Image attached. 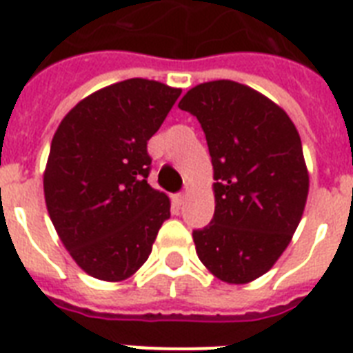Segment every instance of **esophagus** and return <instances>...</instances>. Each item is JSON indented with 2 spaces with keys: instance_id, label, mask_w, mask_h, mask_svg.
Returning <instances> with one entry per match:
<instances>
[{
  "instance_id": "1",
  "label": "esophagus",
  "mask_w": 353,
  "mask_h": 353,
  "mask_svg": "<svg viewBox=\"0 0 353 353\" xmlns=\"http://www.w3.org/2000/svg\"><path fill=\"white\" fill-rule=\"evenodd\" d=\"M185 196H188V188H185V191H180V193L173 194V202L176 205H182L185 202Z\"/></svg>"
}]
</instances>
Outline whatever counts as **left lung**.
Here are the masks:
<instances>
[{
  "instance_id": "obj_1",
  "label": "left lung",
  "mask_w": 353,
  "mask_h": 353,
  "mask_svg": "<svg viewBox=\"0 0 353 353\" xmlns=\"http://www.w3.org/2000/svg\"><path fill=\"white\" fill-rule=\"evenodd\" d=\"M179 107L202 125L216 180L215 215L193 231L196 255L224 283H252L303 216L310 182L301 137L277 103L231 80L193 87Z\"/></svg>"
}]
</instances>
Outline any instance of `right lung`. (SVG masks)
Returning a JSON list of instances; mask_svg holds the SVG:
<instances>
[{
  "label": "right lung",
  "instance_id": "right-lung-1",
  "mask_svg": "<svg viewBox=\"0 0 353 353\" xmlns=\"http://www.w3.org/2000/svg\"><path fill=\"white\" fill-rule=\"evenodd\" d=\"M180 92L143 78L118 81L76 103L56 129L43 174L47 211L91 277H131L171 215L168 194L148 184V142Z\"/></svg>",
  "mask_w": 353,
  "mask_h": 353
}]
</instances>
